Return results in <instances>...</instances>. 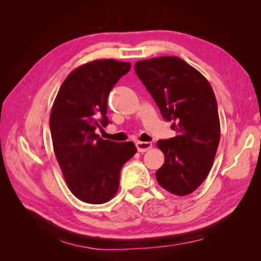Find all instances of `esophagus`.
Listing matches in <instances>:
<instances>
[{"label": "esophagus", "instance_id": "obj_1", "mask_svg": "<svg viewBox=\"0 0 261 261\" xmlns=\"http://www.w3.org/2000/svg\"><path fill=\"white\" fill-rule=\"evenodd\" d=\"M136 147L139 152H146L152 147V144L149 143V141H138L136 144Z\"/></svg>", "mask_w": 261, "mask_h": 261}]
</instances>
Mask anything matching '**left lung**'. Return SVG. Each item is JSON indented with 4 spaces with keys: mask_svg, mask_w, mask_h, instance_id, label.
Wrapping results in <instances>:
<instances>
[{
    "mask_svg": "<svg viewBox=\"0 0 261 261\" xmlns=\"http://www.w3.org/2000/svg\"><path fill=\"white\" fill-rule=\"evenodd\" d=\"M135 72L176 136L160 139L164 163L158 183L177 196L192 194L206 179L220 141L216 96L198 70L177 57L138 61Z\"/></svg>",
    "mask_w": 261,
    "mask_h": 261,
    "instance_id": "8db88e82",
    "label": "left lung"
}]
</instances>
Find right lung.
<instances>
[{
	"label": "right lung",
	"mask_w": 261,
	"mask_h": 261,
	"mask_svg": "<svg viewBox=\"0 0 261 261\" xmlns=\"http://www.w3.org/2000/svg\"><path fill=\"white\" fill-rule=\"evenodd\" d=\"M130 63L96 60L74 69L63 82L50 115L53 149L60 168L78 199L105 203L116 194L124 163L136 153L132 141L102 139L94 130L107 127L108 97Z\"/></svg>",
	"instance_id": "obj_1"
}]
</instances>
